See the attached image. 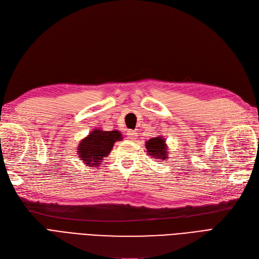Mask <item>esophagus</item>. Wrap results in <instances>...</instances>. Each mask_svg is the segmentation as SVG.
<instances>
[{"mask_svg": "<svg viewBox=\"0 0 259 259\" xmlns=\"http://www.w3.org/2000/svg\"><path fill=\"white\" fill-rule=\"evenodd\" d=\"M126 135H127V138L131 140H135L138 137V134L135 131H127Z\"/></svg>", "mask_w": 259, "mask_h": 259, "instance_id": "34e87169", "label": "esophagus"}]
</instances>
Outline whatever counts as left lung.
<instances>
[{"instance_id": "left-lung-1", "label": "left lung", "mask_w": 259, "mask_h": 259, "mask_svg": "<svg viewBox=\"0 0 259 259\" xmlns=\"http://www.w3.org/2000/svg\"><path fill=\"white\" fill-rule=\"evenodd\" d=\"M146 148L149 152V155H151L154 158L161 160H165L168 158L169 152L167 150V144H165L164 138L162 136H157L149 139L146 142Z\"/></svg>"}]
</instances>
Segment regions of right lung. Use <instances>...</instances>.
I'll return each mask as SVG.
<instances>
[{
	"mask_svg": "<svg viewBox=\"0 0 259 259\" xmlns=\"http://www.w3.org/2000/svg\"><path fill=\"white\" fill-rule=\"evenodd\" d=\"M121 140L122 135L117 130H95L79 142L77 154L87 167H97L100 162H103V158L108 156L115 142Z\"/></svg>",
	"mask_w": 259,
	"mask_h": 259,
	"instance_id": "1",
	"label": "right lung"
}]
</instances>
